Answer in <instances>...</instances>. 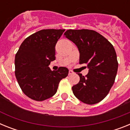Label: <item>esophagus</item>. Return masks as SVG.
<instances>
[{"label": "esophagus", "mask_w": 130, "mask_h": 130, "mask_svg": "<svg viewBox=\"0 0 130 130\" xmlns=\"http://www.w3.org/2000/svg\"><path fill=\"white\" fill-rule=\"evenodd\" d=\"M69 75H72V74H73V71H72V70H70L69 71Z\"/></svg>", "instance_id": "obj_1"}]
</instances>
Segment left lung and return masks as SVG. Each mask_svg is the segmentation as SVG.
I'll use <instances>...</instances> for the list:
<instances>
[{"instance_id": "obj_1", "label": "left lung", "mask_w": 130, "mask_h": 130, "mask_svg": "<svg viewBox=\"0 0 130 130\" xmlns=\"http://www.w3.org/2000/svg\"><path fill=\"white\" fill-rule=\"evenodd\" d=\"M64 36L77 46L79 64H87L89 69L85 77L78 73L80 81L72 87L73 94L85 104L99 103L109 94L115 81L119 63L114 47L92 30L70 29Z\"/></svg>"}]
</instances>
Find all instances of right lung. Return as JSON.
<instances>
[{"mask_svg": "<svg viewBox=\"0 0 130 130\" xmlns=\"http://www.w3.org/2000/svg\"><path fill=\"white\" fill-rule=\"evenodd\" d=\"M65 29H43L31 34L19 47L15 58V75L23 92L35 101L45 100L56 94L68 69L48 67L55 60V45Z\"/></svg>", "mask_w": 130, "mask_h": 130, "instance_id": "add662e5", "label": "right lung"}]
</instances>
